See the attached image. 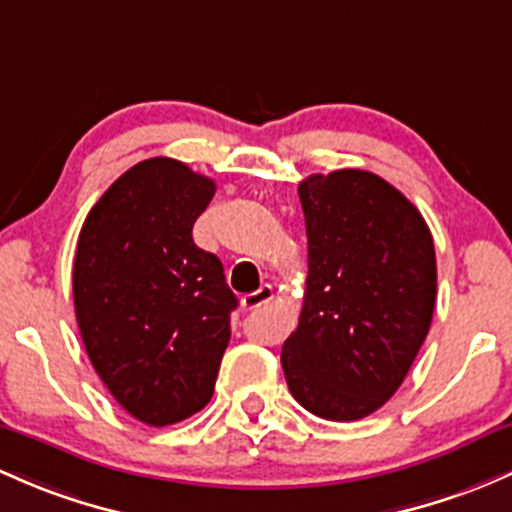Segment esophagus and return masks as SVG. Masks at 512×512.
Segmentation results:
<instances>
[{
  "label": "esophagus",
  "mask_w": 512,
  "mask_h": 512,
  "mask_svg": "<svg viewBox=\"0 0 512 512\" xmlns=\"http://www.w3.org/2000/svg\"><path fill=\"white\" fill-rule=\"evenodd\" d=\"M272 297H274V289L270 287V284H265V287H260L257 292L245 294V297L240 299V304L245 311H252V309H260V306L270 304Z\"/></svg>",
  "instance_id": "obj_1"
}]
</instances>
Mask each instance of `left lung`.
I'll return each instance as SVG.
<instances>
[{
	"label": "left lung",
	"mask_w": 512,
	"mask_h": 512,
	"mask_svg": "<svg viewBox=\"0 0 512 512\" xmlns=\"http://www.w3.org/2000/svg\"><path fill=\"white\" fill-rule=\"evenodd\" d=\"M309 274L282 368L316 417L353 422L385 405L422 348L437 301V257L422 213L360 169L299 184Z\"/></svg>",
	"instance_id": "1"
}]
</instances>
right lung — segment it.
Listing matches in <instances>:
<instances>
[{
	"label": "right lung",
	"mask_w": 512,
	"mask_h": 512,
	"mask_svg": "<svg viewBox=\"0 0 512 512\" xmlns=\"http://www.w3.org/2000/svg\"><path fill=\"white\" fill-rule=\"evenodd\" d=\"M215 181L181 161H139L90 208L73 265L80 336L95 373L152 427L208 405L238 297L193 242Z\"/></svg>",
	"instance_id": "add662e5"
}]
</instances>
